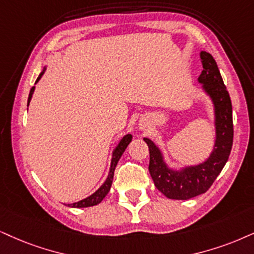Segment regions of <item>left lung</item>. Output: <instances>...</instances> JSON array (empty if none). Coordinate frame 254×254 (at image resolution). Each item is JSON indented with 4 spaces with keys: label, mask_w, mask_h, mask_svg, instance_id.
Returning <instances> with one entry per match:
<instances>
[{
    "label": "left lung",
    "mask_w": 254,
    "mask_h": 254,
    "mask_svg": "<svg viewBox=\"0 0 254 254\" xmlns=\"http://www.w3.org/2000/svg\"><path fill=\"white\" fill-rule=\"evenodd\" d=\"M200 60L204 70L198 77V82L212 101L216 127L213 150L208 158L197 165L185 166L181 170L171 169L165 163L159 147L149 138H144L150 151L151 177L156 188L170 199L188 200L205 193L225 166L232 149L233 122L230 95L212 55L200 51Z\"/></svg>",
    "instance_id": "1"
}]
</instances>
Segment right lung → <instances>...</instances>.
<instances>
[{"label":"right lung","instance_id":"1","mask_svg":"<svg viewBox=\"0 0 254 254\" xmlns=\"http://www.w3.org/2000/svg\"><path fill=\"white\" fill-rule=\"evenodd\" d=\"M46 66H44L43 71L40 73V76L37 77L36 79V83L40 81L41 77L43 76L44 71H46ZM35 91V86L30 89V92H29V97H28V105L30 103L31 101V97H33V94ZM131 140H132V134L127 133L125 134V136L122 138L120 140V143H118V145L115 147L114 152H112V158H111V164H110V170H109V175H108V178L105 179V182L102 184L101 188L98 189L97 191L94 192L91 195H89V197H86L85 199H82V200L77 201V203H72V204H68V206L70 207H89V206H95V205H97L101 203L102 200L105 198V195L109 193V191H110V188H111V184H112V179H114V172H115V169H116V165L118 163V160L123 155V152L127 149V145H129Z\"/></svg>","mask_w":254,"mask_h":254}]
</instances>
